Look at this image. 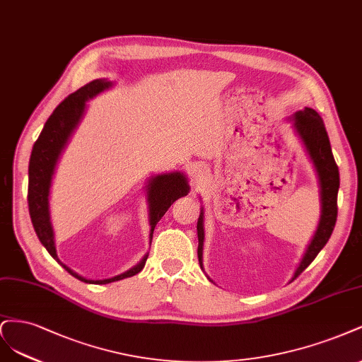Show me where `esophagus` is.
Segmentation results:
<instances>
[{
    "instance_id": "obj_1",
    "label": "esophagus",
    "mask_w": 362,
    "mask_h": 362,
    "mask_svg": "<svg viewBox=\"0 0 362 362\" xmlns=\"http://www.w3.org/2000/svg\"><path fill=\"white\" fill-rule=\"evenodd\" d=\"M209 179V168L206 165H197L192 170V180L194 183L200 185V183H206Z\"/></svg>"
}]
</instances>
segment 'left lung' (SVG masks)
<instances>
[{
    "mask_svg": "<svg viewBox=\"0 0 362 362\" xmlns=\"http://www.w3.org/2000/svg\"><path fill=\"white\" fill-rule=\"evenodd\" d=\"M293 122L295 134L300 139L311 164L316 171L319 182V198H320V218L316 228V233L308 243L304 257H302L295 278L305 271L308 264L316 259V255L329 240L332 230L337 221V194L340 188V173L335 164V159L331 150V143L328 134H326L323 120L320 115L313 108H304L302 111L295 112L288 119ZM197 236H198V263L203 267V248H204V207H202L200 216L197 223Z\"/></svg>",
    "mask_w": 362,
    "mask_h": 362,
    "instance_id": "left-lung-1",
    "label": "left lung"
}]
</instances>
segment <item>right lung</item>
<instances>
[{
	"label": "right lung",
	"instance_id": "add662e5",
	"mask_svg": "<svg viewBox=\"0 0 362 362\" xmlns=\"http://www.w3.org/2000/svg\"><path fill=\"white\" fill-rule=\"evenodd\" d=\"M114 84L111 81L100 78L95 79L91 83L81 87L72 95H69L51 114V117L46 120L43 129L37 138V141L33 146V151L30 156V165H28V209L34 230L39 240L46 248L54 260L60 263L64 269L72 276L78 278L79 281L90 283V284H108L134 276L135 274L141 272L148 257V252L141 259V262L136 263L129 271H126L120 275H115L107 279H87L84 276L78 275L71 267H67L57 255L55 248V235L54 227L51 221V211H49V194H51V185L52 177L55 174V168L58 160H60L64 148L71 141L72 135L75 134L76 127L83 122L87 103L90 99L96 98L99 93L111 88ZM147 191V203H148V239L151 242L153 238V230L159 219L165 215L170 206L180 197L188 195L189 192V183L186 174L180 171L164 173L151 176L146 185Z\"/></svg>",
	"mask_w": 362,
	"mask_h": 362
}]
</instances>
